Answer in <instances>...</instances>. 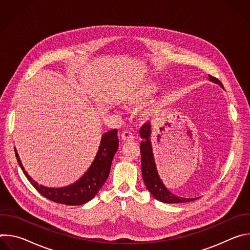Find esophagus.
Returning a JSON list of instances; mask_svg holds the SVG:
<instances>
[{
  "label": "esophagus",
  "mask_w": 250,
  "mask_h": 250,
  "mask_svg": "<svg viewBox=\"0 0 250 250\" xmlns=\"http://www.w3.org/2000/svg\"><path fill=\"white\" fill-rule=\"evenodd\" d=\"M134 137H133V133L129 130H125L122 132V139L125 140V141H130L132 140Z\"/></svg>",
  "instance_id": "obj_1"
}]
</instances>
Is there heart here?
I'll return each mask as SVG.
<instances>
[{
	"mask_svg": "<svg viewBox=\"0 0 250 250\" xmlns=\"http://www.w3.org/2000/svg\"><path fill=\"white\" fill-rule=\"evenodd\" d=\"M157 89V86L153 82H146L134 87L127 92L124 98V103L128 106H138L144 104Z\"/></svg>",
	"mask_w": 250,
	"mask_h": 250,
	"instance_id": "obj_1",
	"label": "heart"
}]
</instances>
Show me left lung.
<instances>
[{"label":"left lung","mask_w":250,"mask_h":250,"mask_svg":"<svg viewBox=\"0 0 250 250\" xmlns=\"http://www.w3.org/2000/svg\"><path fill=\"white\" fill-rule=\"evenodd\" d=\"M209 80L212 82H216L219 85L223 86L221 81L217 79L216 77H212L208 75ZM150 123H146L144 125L141 126L139 133L140 137L144 139L140 142V154H141V172H142V178H144L145 184L148 191L151 193V195L158 201L163 202V203H168V204H177V203H186V202H191L196 200V198L192 199H186V198H181L178 197L171 192L167 190V188L163 185L161 182L160 178L158 176L154 158H153V153H152V148H151V144H150Z\"/></svg>","instance_id":"obj_1"}]
</instances>
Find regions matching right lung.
<instances>
[{
	"label": "right lung",
	"instance_id": "right-lung-1",
	"mask_svg": "<svg viewBox=\"0 0 250 250\" xmlns=\"http://www.w3.org/2000/svg\"><path fill=\"white\" fill-rule=\"evenodd\" d=\"M119 147L118 129H112L102 136L98 153L88 171L74 184L63 188H47L39 185L21 165L17 149L18 162L30 184L46 199L67 206H79L91 201L108 179L113 158Z\"/></svg>",
	"mask_w": 250,
	"mask_h": 250
}]
</instances>
